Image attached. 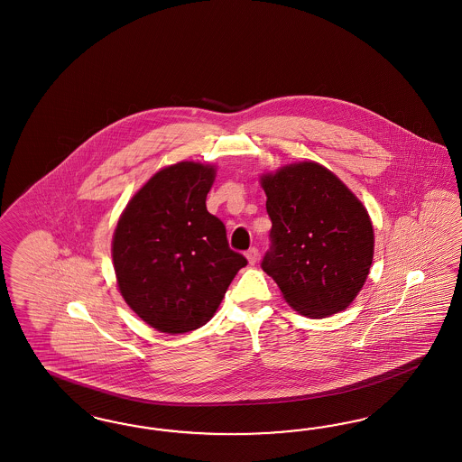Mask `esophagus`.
I'll return each instance as SVG.
<instances>
[{
	"instance_id": "esophagus-1",
	"label": "esophagus",
	"mask_w": 462,
	"mask_h": 462,
	"mask_svg": "<svg viewBox=\"0 0 462 462\" xmlns=\"http://www.w3.org/2000/svg\"><path fill=\"white\" fill-rule=\"evenodd\" d=\"M258 249L256 247H251L247 253H245V258L249 261V264H256V261H258Z\"/></svg>"
}]
</instances>
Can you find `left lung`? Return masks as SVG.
Returning a JSON list of instances; mask_svg holds the SVG:
<instances>
[{"mask_svg":"<svg viewBox=\"0 0 462 462\" xmlns=\"http://www.w3.org/2000/svg\"><path fill=\"white\" fill-rule=\"evenodd\" d=\"M272 220L261 268L297 313L344 311L368 277L374 236L368 211L337 175L314 162L261 177Z\"/></svg>","mask_w":462,"mask_h":462,"instance_id":"8db88e82","label":"left lung"}]
</instances>
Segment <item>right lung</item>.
<instances>
[{
  "label": "right lung",
  "instance_id": "1",
  "mask_svg": "<svg viewBox=\"0 0 462 462\" xmlns=\"http://www.w3.org/2000/svg\"><path fill=\"white\" fill-rule=\"evenodd\" d=\"M215 166L180 162L154 173L116 223L111 256L120 294L149 327L192 332L218 310L247 259L206 209Z\"/></svg>",
  "mask_w": 462,
  "mask_h": 462
}]
</instances>
